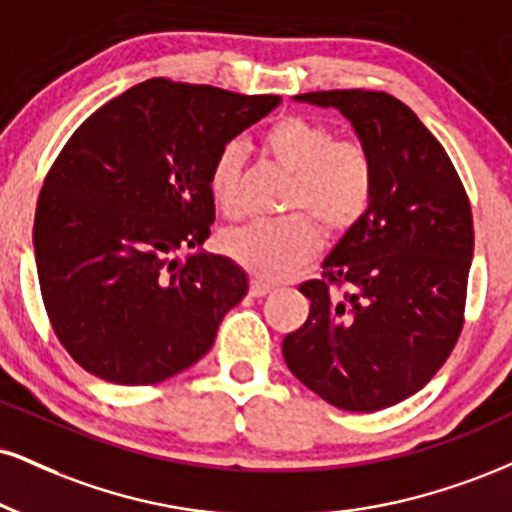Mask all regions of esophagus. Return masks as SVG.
<instances>
[{
	"mask_svg": "<svg viewBox=\"0 0 512 512\" xmlns=\"http://www.w3.org/2000/svg\"><path fill=\"white\" fill-rule=\"evenodd\" d=\"M274 286L272 283H264V281H250V295L252 298H264L267 293H272Z\"/></svg>",
	"mask_w": 512,
	"mask_h": 512,
	"instance_id": "1",
	"label": "esophagus"
}]
</instances>
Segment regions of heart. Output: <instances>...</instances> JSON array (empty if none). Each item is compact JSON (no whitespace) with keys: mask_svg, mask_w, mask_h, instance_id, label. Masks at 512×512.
Here are the masks:
<instances>
[{"mask_svg":"<svg viewBox=\"0 0 512 512\" xmlns=\"http://www.w3.org/2000/svg\"><path fill=\"white\" fill-rule=\"evenodd\" d=\"M262 147L291 176L279 221H255L221 233V252L262 281H281L317 255L319 240L343 238L372 205L374 164L355 138H336L329 126L300 114H283L262 133ZM243 150L226 143L207 174L219 212L240 207Z\"/></svg>","mask_w":512,"mask_h":512,"instance_id":"heart-1","label":"heart"}]
</instances>
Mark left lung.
Masks as SVG:
<instances>
[{
  "label": "left lung",
  "instance_id": "obj_1",
  "mask_svg": "<svg viewBox=\"0 0 512 512\" xmlns=\"http://www.w3.org/2000/svg\"><path fill=\"white\" fill-rule=\"evenodd\" d=\"M295 100L336 107L374 164L372 205L300 283L305 324L283 360L310 391L350 412L396 405L429 384L465 324L474 229L458 171L415 112L389 92L319 90Z\"/></svg>",
  "mask_w": 512,
  "mask_h": 512
}]
</instances>
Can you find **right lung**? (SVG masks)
Segmentation results:
<instances>
[{
	"instance_id": "add662e5",
	"label": "right lung",
	"mask_w": 512,
	"mask_h": 512,
	"mask_svg": "<svg viewBox=\"0 0 512 512\" xmlns=\"http://www.w3.org/2000/svg\"><path fill=\"white\" fill-rule=\"evenodd\" d=\"M279 95L150 78L88 116L49 166L33 245L42 303L85 372L121 386L174 377L212 348L248 276L202 245L217 152Z\"/></svg>"
}]
</instances>
